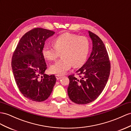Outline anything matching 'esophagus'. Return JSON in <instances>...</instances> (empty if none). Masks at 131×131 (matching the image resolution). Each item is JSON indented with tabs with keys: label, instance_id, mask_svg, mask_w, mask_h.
I'll use <instances>...</instances> for the list:
<instances>
[{
	"label": "esophagus",
	"instance_id": "esophagus-1",
	"mask_svg": "<svg viewBox=\"0 0 131 131\" xmlns=\"http://www.w3.org/2000/svg\"><path fill=\"white\" fill-rule=\"evenodd\" d=\"M55 76H56V79L58 80L62 78V76H60V75H56Z\"/></svg>",
	"mask_w": 131,
	"mask_h": 131
}]
</instances>
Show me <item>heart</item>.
Here are the masks:
<instances>
[{
	"instance_id": "b5f03b06",
	"label": "heart",
	"mask_w": 131,
	"mask_h": 131,
	"mask_svg": "<svg viewBox=\"0 0 131 131\" xmlns=\"http://www.w3.org/2000/svg\"><path fill=\"white\" fill-rule=\"evenodd\" d=\"M55 48L44 46L42 49L43 57L55 60L61 53L62 58L50 67L52 73L63 75L71 68L81 66L85 63L90 50V42L85 36L66 32L59 36L53 41Z\"/></svg>"
}]
</instances>
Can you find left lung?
<instances>
[{
	"label": "left lung",
	"instance_id": "8db88e82",
	"mask_svg": "<svg viewBox=\"0 0 131 131\" xmlns=\"http://www.w3.org/2000/svg\"><path fill=\"white\" fill-rule=\"evenodd\" d=\"M92 48L88 60L76 72L80 79L70 75L68 93L70 99L77 104L84 105L95 100L101 93L108 81L110 62L103 41L95 34L89 31Z\"/></svg>",
	"mask_w": 131,
	"mask_h": 131
}]
</instances>
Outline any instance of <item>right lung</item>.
I'll return each instance as SVG.
<instances>
[{
	"instance_id": "obj_1",
	"label": "right lung",
	"mask_w": 131,
	"mask_h": 131,
	"mask_svg": "<svg viewBox=\"0 0 131 131\" xmlns=\"http://www.w3.org/2000/svg\"><path fill=\"white\" fill-rule=\"evenodd\" d=\"M54 34L48 29H33L22 36L13 53L12 68L16 85L23 96L33 101L46 100L56 83L54 75L45 73L47 65L42 53L45 41Z\"/></svg>"
}]
</instances>
